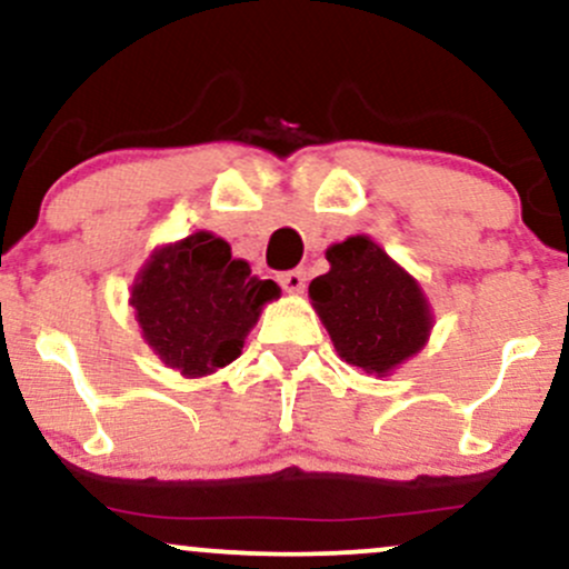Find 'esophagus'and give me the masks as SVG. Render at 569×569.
Here are the masks:
<instances>
[{"label": "esophagus", "mask_w": 569, "mask_h": 569, "mask_svg": "<svg viewBox=\"0 0 569 569\" xmlns=\"http://www.w3.org/2000/svg\"><path fill=\"white\" fill-rule=\"evenodd\" d=\"M278 280H280V286H283L286 293H302L307 276H305V270H289V272H283V276H278Z\"/></svg>", "instance_id": "obj_1"}]
</instances>
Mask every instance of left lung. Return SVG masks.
Listing matches in <instances>:
<instances>
[{"instance_id":"1","label":"left lung","mask_w":569,"mask_h":569,"mask_svg":"<svg viewBox=\"0 0 569 569\" xmlns=\"http://www.w3.org/2000/svg\"><path fill=\"white\" fill-rule=\"evenodd\" d=\"M329 272L310 283V302L342 361L388 377L428 345L433 310L417 278L369 234L326 251Z\"/></svg>"}]
</instances>
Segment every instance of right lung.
Returning a JSON list of instances; mask_svg holds the SVG:
<instances>
[{
    "instance_id": "obj_1",
    "label": "right lung",
    "mask_w": 569,
    "mask_h": 569,
    "mask_svg": "<svg viewBox=\"0 0 569 569\" xmlns=\"http://www.w3.org/2000/svg\"><path fill=\"white\" fill-rule=\"evenodd\" d=\"M278 297L276 280L251 276L246 259L206 230L154 248L130 286L143 342L189 380L232 363L262 307Z\"/></svg>"
}]
</instances>
